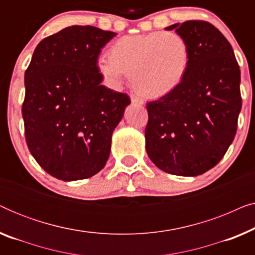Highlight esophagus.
I'll list each match as a JSON object with an SVG mask.
<instances>
[{"instance_id": "obj_1", "label": "esophagus", "mask_w": 255, "mask_h": 255, "mask_svg": "<svg viewBox=\"0 0 255 255\" xmlns=\"http://www.w3.org/2000/svg\"><path fill=\"white\" fill-rule=\"evenodd\" d=\"M130 99H131V102L134 103V104H140V106H141V104H144V101H142L140 97L133 95V94H132V95L130 96Z\"/></svg>"}]
</instances>
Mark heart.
Returning a JSON list of instances; mask_svg holds the SVG:
<instances>
[{"mask_svg": "<svg viewBox=\"0 0 255 255\" xmlns=\"http://www.w3.org/2000/svg\"><path fill=\"white\" fill-rule=\"evenodd\" d=\"M190 65L187 40L175 32L155 31L124 36L108 48L96 67L110 86L117 87L131 75L133 88L146 99H160L174 92Z\"/></svg>", "mask_w": 255, "mask_h": 255, "instance_id": "b5f03b06", "label": "heart"}]
</instances>
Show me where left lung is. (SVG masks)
<instances>
[{"label":"left lung","mask_w":255,"mask_h":255,"mask_svg":"<svg viewBox=\"0 0 255 255\" xmlns=\"http://www.w3.org/2000/svg\"><path fill=\"white\" fill-rule=\"evenodd\" d=\"M187 40L190 65L183 82L148 102L146 152L163 172L201 175L232 144L242 110L240 69L231 44L204 20L167 26Z\"/></svg>","instance_id":"1"}]
</instances>
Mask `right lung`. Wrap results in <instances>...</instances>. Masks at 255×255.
Masks as SVG:
<instances>
[{
	"mask_svg": "<svg viewBox=\"0 0 255 255\" xmlns=\"http://www.w3.org/2000/svg\"><path fill=\"white\" fill-rule=\"evenodd\" d=\"M116 33L73 25L37 45L25 72L22 107L31 154L62 181L92 177L106 166L111 137L130 104L127 94L101 85V50Z\"/></svg>",
	"mask_w": 255,
	"mask_h": 255,
	"instance_id": "1",
	"label": "right lung"
}]
</instances>
